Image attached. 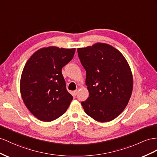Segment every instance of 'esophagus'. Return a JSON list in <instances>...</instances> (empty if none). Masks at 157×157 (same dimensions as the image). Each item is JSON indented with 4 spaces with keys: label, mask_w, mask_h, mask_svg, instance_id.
Here are the masks:
<instances>
[{
    "label": "esophagus",
    "mask_w": 157,
    "mask_h": 157,
    "mask_svg": "<svg viewBox=\"0 0 157 157\" xmlns=\"http://www.w3.org/2000/svg\"><path fill=\"white\" fill-rule=\"evenodd\" d=\"M78 91H79V89H76V90H75L74 91H73V95H78Z\"/></svg>",
    "instance_id": "esophagus-1"
}]
</instances>
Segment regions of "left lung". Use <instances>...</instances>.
Listing matches in <instances>:
<instances>
[{
	"instance_id": "1",
	"label": "left lung",
	"mask_w": 157,
	"mask_h": 157,
	"mask_svg": "<svg viewBox=\"0 0 157 157\" xmlns=\"http://www.w3.org/2000/svg\"><path fill=\"white\" fill-rule=\"evenodd\" d=\"M86 71L90 96L82 102L86 113L99 122L113 120L122 113L132 91L130 67L121 52L104 43L78 48Z\"/></svg>"
}]
</instances>
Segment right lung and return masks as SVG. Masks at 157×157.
Returning <instances> with one entry per match:
<instances>
[{
    "instance_id": "add662e5",
    "label": "right lung",
    "mask_w": 157,
    "mask_h": 157,
    "mask_svg": "<svg viewBox=\"0 0 157 157\" xmlns=\"http://www.w3.org/2000/svg\"><path fill=\"white\" fill-rule=\"evenodd\" d=\"M75 48L51 46L38 50L28 60L21 79L25 105L36 117L49 122L62 115L73 99L62 74L74 57Z\"/></svg>"
}]
</instances>
